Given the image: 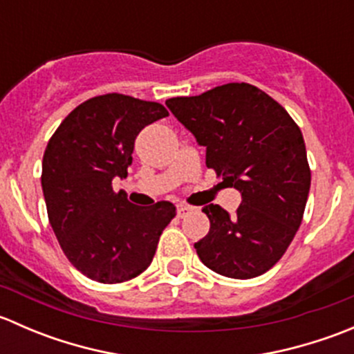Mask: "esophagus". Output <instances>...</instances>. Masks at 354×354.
<instances>
[{"label": "esophagus", "instance_id": "esophagus-1", "mask_svg": "<svg viewBox=\"0 0 354 354\" xmlns=\"http://www.w3.org/2000/svg\"><path fill=\"white\" fill-rule=\"evenodd\" d=\"M192 210V207L188 205H178V217H185Z\"/></svg>", "mask_w": 354, "mask_h": 354}]
</instances>
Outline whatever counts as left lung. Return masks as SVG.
Returning a JSON list of instances; mask_svg holds the SVG:
<instances>
[{
  "instance_id": "8db88e82",
  "label": "left lung",
  "mask_w": 354,
  "mask_h": 354,
  "mask_svg": "<svg viewBox=\"0 0 354 354\" xmlns=\"http://www.w3.org/2000/svg\"><path fill=\"white\" fill-rule=\"evenodd\" d=\"M178 121L205 147V164L236 188L230 216L209 203L198 259L221 276L252 279L272 269L291 245L310 192L301 130L288 111L250 84H226L192 97L167 99Z\"/></svg>"
}]
</instances>
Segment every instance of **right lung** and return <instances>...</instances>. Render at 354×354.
<instances>
[{"label": "right lung", "instance_id": "right-lung-1", "mask_svg": "<svg viewBox=\"0 0 354 354\" xmlns=\"http://www.w3.org/2000/svg\"><path fill=\"white\" fill-rule=\"evenodd\" d=\"M167 114L159 102L97 95L71 111L48 142L41 183L49 223L88 279L116 284L144 272L176 216L167 200L140 207L113 192L114 178H127L137 135Z\"/></svg>", "mask_w": 354, "mask_h": 354}]
</instances>
